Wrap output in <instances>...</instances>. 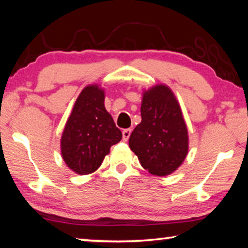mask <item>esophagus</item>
<instances>
[{
    "label": "esophagus",
    "instance_id": "obj_1",
    "mask_svg": "<svg viewBox=\"0 0 248 248\" xmlns=\"http://www.w3.org/2000/svg\"><path fill=\"white\" fill-rule=\"evenodd\" d=\"M131 132H132L131 129H124V131H123V139H124V141H128Z\"/></svg>",
    "mask_w": 248,
    "mask_h": 248
}]
</instances>
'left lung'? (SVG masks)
<instances>
[{
	"mask_svg": "<svg viewBox=\"0 0 248 248\" xmlns=\"http://www.w3.org/2000/svg\"><path fill=\"white\" fill-rule=\"evenodd\" d=\"M141 123L129 138V145L151 174H171L188 152V132L174 94L165 85L143 94Z\"/></svg>",
	"mask_w": 248,
	"mask_h": 248,
	"instance_id": "8db88e82",
	"label": "left lung"
}]
</instances>
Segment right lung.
<instances>
[{
    "label": "right lung",
    "instance_id": "right-lung-1",
    "mask_svg": "<svg viewBox=\"0 0 248 248\" xmlns=\"http://www.w3.org/2000/svg\"><path fill=\"white\" fill-rule=\"evenodd\" d=\"M105 95L97 85L85 87L74 104L61 138L64 162L79 175L93 173L123 133L104 106Z\"/></svg>",
    "mask_w": 248,
    "mask_h": 248
}]
</instances>
